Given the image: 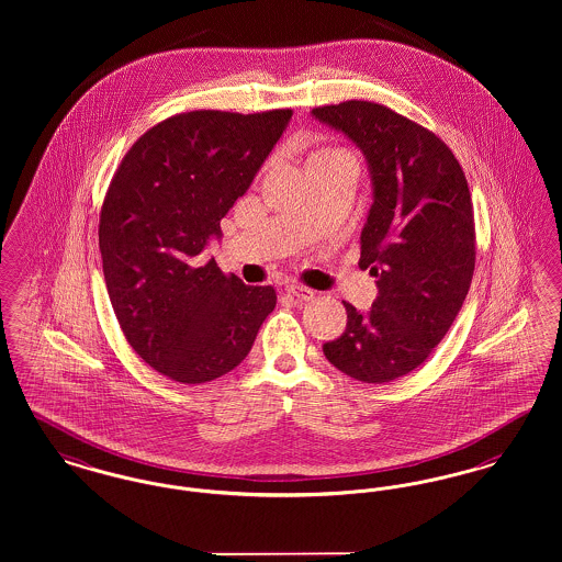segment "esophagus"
<instances>
[{
	"instance_id": "esophagus-1",
	"label": "esophagus",
	"mask_w": 562,
	"mask_h": 562,
	"mask_svg": "<svg viewBox=\"0 0 562 562\" xmlns=\"http://www.w3.org/2000/svg\"><path fill=\"white\" fill-rule=\"evenodd\" d=\"M285 292L290 295H294L295 300H300V302H308V300H313V297H315V292H313L311 288H306V285H297V283H290V285H285Z\"/></svg>"
}]
</instances>
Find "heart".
<instances>
[{
	"instance_id": "1",
	"label": "heart",
	"mask_w": 562,
	"mask_h": 562,
	"mask_svg": "<svg viewBox=\"0 0 562 562\" xmlns=\"http://www.w3.org/2000/svg\"><path fill=\"white\" fill-rule=\"evenodd\" d=\"M340 151H345V149H338V148H324V149H317L308 160H317V158H325V156H331V154H340Z\"/></svg>"
}]
</instances>
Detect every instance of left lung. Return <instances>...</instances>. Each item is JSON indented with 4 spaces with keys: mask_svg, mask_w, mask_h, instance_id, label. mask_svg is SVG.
I'll return each instance as SVG.
<instances>
[{
    "mask_svg": "<svg viewBox=\"0 0 562 562\" xmlns=\"http://www.w3.org/2000/svg\"><path fill=\"white\" fill-rule=\"evenodd\" d=\"M313 116L353 139L374 183L359 267L379 295L368 313L345 302L347 327L324 353L355 381L389 383L434 353L470 292L472 194L452 149L386 105L351 99Z\"/></svg>",
    "mask_w": 562,
    "mask_h": 562,
    "instance_id": "left-lung-1",
    "label": "left lung"
}]
</instances>
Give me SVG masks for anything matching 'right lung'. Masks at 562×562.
Segmentation results:
<instances>
[{"label":"right lung","instance_id":"add662e5","mask_svg":"<svg viewBox=\"0 0 562 562\" xmlns=\"http://www.w3.org/2000/svg\"><path fill=\"white\" fill-rule=\"evenodd\" d=\"M292 110H194L148 128L110 181L99 249L126 342L183 384L235 370L277 304L272 285H245L205 260L209 237L243 196Z\"/></svg>","mask_w":562,"mask_h":562}]
</instances>
